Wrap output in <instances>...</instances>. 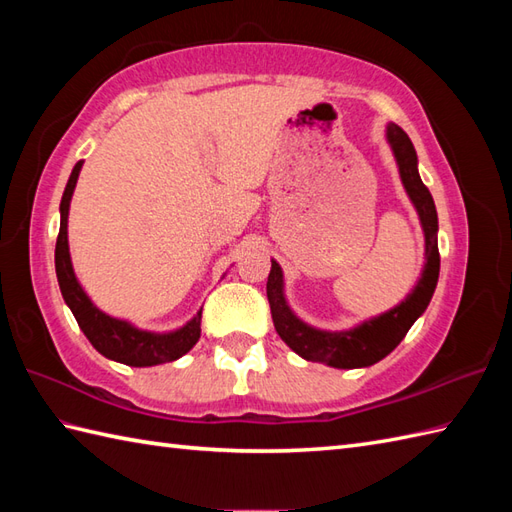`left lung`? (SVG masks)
<instances>
[{
    "label": "left lung",
    "instance_id": "8db88e82",
    "mask_svg": "<svg viewBox=\"0 0 512 512\" xmlns=\"http://www.w3.org/2000/svg\"><path fill=\"white\" fill-rule=\"evenodd\" d=\"M387 140L400 169V178L409 198L416 206L424 228V244H427V264L422 277L411 295L385 314L369 319L363 325L347 332H321L299 321L284 299V275L277 262H273L266 284V295L273 312L275 330L284 339L292 352L314 363H325L339 369L367 367L385 358L394 347L405 339V334L420 314L427 310L433 290L440 275V253H438V213L429 189L424 187L418 173V156L409 136L394 123L387 125Z\"/></svg>",
    "mask_w": 512,
    "mask_h": 512
}]
</instances>
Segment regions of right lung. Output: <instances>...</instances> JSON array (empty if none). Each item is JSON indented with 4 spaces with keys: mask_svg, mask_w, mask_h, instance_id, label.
<instances>
[{
    "mask_svg": "<svg viewBox=\"0 0 512 512\" xmlns=\"http://www.w3.org/2000/svg\"><path fill=\"white\" fill-rule=\"evenodd\" d=\"M81 162H76L72 169V176L65 184L63 198H61V228L57 237V248H54V268H57V279L61 295L68 303L76 323L88 336V341L101 352L105 358L112 361L132 365V367H151L160 363L176 361L182 354H187L191 347L200 339V323H202V310L184 325V328L169 332V334H154L136 330L134 325L127 321H118L107 317L85 295L79 281L74 277L70 250H68V211L70 200L76 187V178H79Z\"/></svg>",
    "mask_w": 512,
    "mask_h": 512,
    "instance_id": "obj_1",
    "label": "right lung"
}]
</instances>
